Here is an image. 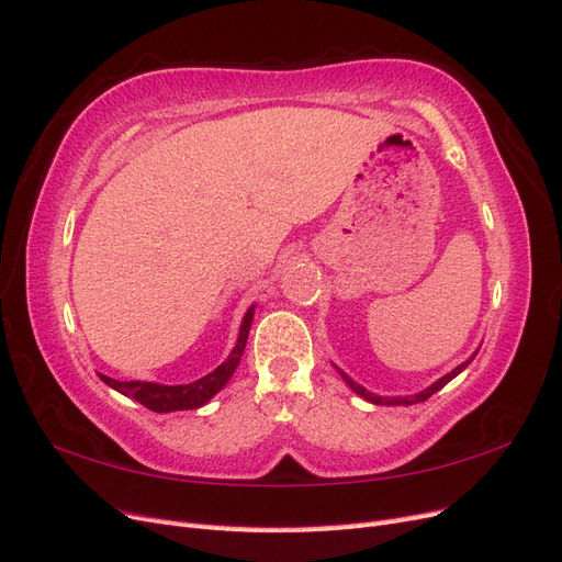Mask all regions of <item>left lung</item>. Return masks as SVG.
Returning <instances> with one entry per match:
<instances>
[{"instance_id":"1","label":"left lung","mask_w":562,"mask_h":562,"mask_svg":"<svg viewBox=\"0 0 562 562\" xmlns=\"http://www.w3.org/2000/svg\"><path fill=\"white\" fill-rule=\"evenodd\" d=\"M476 352H479V350H476ZM476 352H474L472 357H469L467 361H462L460 367H456V369H452L450 373H446L443 378H439L437 383H431V385H429V387H425L423 392H418V394H408V396H380V394H373V392H369L364 385L355 383V380H352L346 371H340L336 364H334V369L340 373V378H342V380H346L348 387H350L355 394H359V396H361V400H367V402H371V404H375V406H411V404H420V402L429 400V396H431L434 392H439L443 385H448L452 378L460 375L469 364H472V359L476 357Z\"/></svg>"}]
</instances>
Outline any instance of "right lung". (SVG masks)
<instances>
[{"label": "right lung", "mask_w": 562, "mask_h": 562, "mask_svg": "<svg viewBox=\"0 0 562 562\" xmlns=\"http://www.w3.org/2000/svg\"><path fill=\"white\" fill-rule=\"evenodd\" d=\"M255 307L257 305L247 307V313L240 324V331H238V340H235V348L231 350V355L214 371L193 380V383H189V385H160V383H147V380H114L104 373H98V375L102 383H106L112 390L131 396V400L139 402L142 406H147L149 411H156V413L201 408L212 400L216 392L224 390V385L228 383L235 369H238L240 357L247 346L251 319H255Z\"/></svg>", "instance_id": "right-lung-1"}]
</instances>
